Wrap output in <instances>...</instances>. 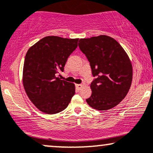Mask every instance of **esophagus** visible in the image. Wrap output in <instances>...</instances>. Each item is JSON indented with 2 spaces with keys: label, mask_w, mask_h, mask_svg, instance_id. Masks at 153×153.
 <instances>
[{
  "label": "esophagus",
  "mask_w": 153,
  "mask_h": 153,
  "mask_svg": "<svg viewBox=\"0 0 153 153\" xmlns=\"http://www.w3.org/2000/svg\"><path fill=\"white\" fill-rule=\"evenodd\" d=\"M82 86H83V85L82 84H76L75 85V87H76L77 89L78 90V91H80V89L82 88Z\"/></svg>",
  "instance_id": "1"
}]
</instances>
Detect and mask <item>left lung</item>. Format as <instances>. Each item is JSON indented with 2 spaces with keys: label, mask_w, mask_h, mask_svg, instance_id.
I'll return each instance as SVG.
<instances>
[{
  "label": "left lung",
  "mask_w": 153,
  "mask_h": 153,
  "mask_svg": "<svg viewBox=\"0 0 153 153\" xmlns=\"http://www.w3.org/2000/svg\"><path fill=\"white\" fill-rule=\"evenodd\" d=\"M78 45L96 78L91 82L92 95L86 102L97 110L114 108L131 86L132 66L128 54L118 42L105 35L81 38Z\"/></svg>",
  "instance_id": "obj_1"
}]
</instances>
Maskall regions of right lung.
I'll return each mask as SVG.
<instances>
[{
	"label": "right lung",
	"instance_id": "1",
	"mask_svg": "<svg viewBox=\"0 0 153 153\" xmlns=\"http://www.w3.org/2000/svg\"><path fill=\"white\" fill-rule=\"evenodd\" d=\"M78 40L46 36L31 46L25 55L24 89L31 102L43 113L62 111L75 95V85L56 75L64 71L68 58L78 47Z\"/></svg>",
	"mask_w": 153,
	"mask_h": 153
}]
</instances>
